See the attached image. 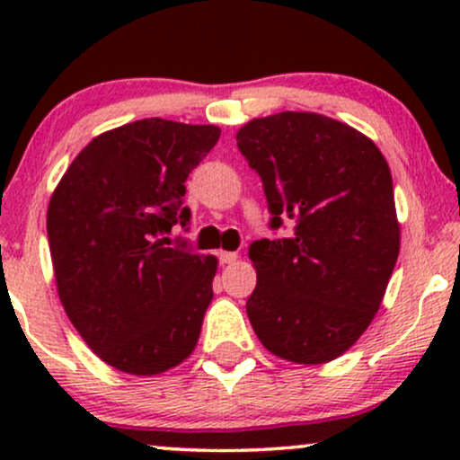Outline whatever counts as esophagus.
Listing matches in <instances>:
<instances>
[{
	"label": "esophagus",
	"mask_w": 460,
	"mask_h": 460,
	"mask_svg": "<svg viewBox=\"0 0 460 460\" xmlns=\"http://www.w3.org/2000/svg\"><path fill=\"white\" fill-rule=\"evenodd\" d=\"M218 261L223 263V266H229V263L237 261V252H231V251H220V252H218Z\"/></svg>",
	"instance_id": "1"
}]
</instances>
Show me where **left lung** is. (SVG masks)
<instances>
[{
  "label": "left lung",
  "mask_w": 460,
  "mask_h": 460,
  "mask_svg": "<svg viewBox=\"0 0 460 460\" xmlns=\"http://www.w3.org/2000/svg\"><path fill=\"white\" fill-rule=\"evenodd\" d=\"M235 140L261 177L270 229L296 223L289 237L248 248L252 331L285 361H332L374 320L398 260L387 160L361 131L314 112L252 119Z\"/></svg>",
  "instance_id": "8db88e82"
}]
</instances>
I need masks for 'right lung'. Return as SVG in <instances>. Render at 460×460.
<instances>
[{"mask_svg": "<svg viewBox=\"0 0 460 460\" xmlns=\"http://www.w3.org/2000/svg\"><path fill=\"white\" fill-rule=\"evenodd\" d=\"M216 125L145 119L97 136L47 209L58 296L82 340L120 372L153 376L192 355L218 260L168 237L190 223L186 179Z\"/></svg>", "mask_w": 460, "mask_h": 460, "instance_id": "obj_1", "label": "right lung"}]
</instances>
